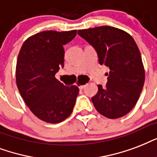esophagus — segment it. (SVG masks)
Wrapping results in <instances>:
<instances>
[{"label":"esophagus","mask_w":157,"mask_h":157,"mask_svg":"<svg viewBox=\"0 0 157 157\" xmlns=\"http://www.w3.org/2000/svg\"><path fill=\"white\" fill-rule=\"evenodd\" d=\"M84 87H85V85H81V86H79V88H80V89H81V90L83 89Z\"/></svg>","instance_id":"obj_1"}]
</instances>
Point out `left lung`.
Wrapping results in <instances>:
<instances>
[{"mask_svg": "<svg viewBox=\"0 0 157 157\" xmlns=\"http://www.w3.org/2000/svg\"><path fill=\"white\" fill-rule=\"evenodd\" d=\"M78 34L94 47L100 65L110 69L105 87L98 85L92 98L96 110L109 119L127 115L138 101L145 81L140 52L128 33L110 26L78 31Z\"/></svg>", "mask_w": 157, "mask_h": 157, "instance_id": "left-lung-1", "label": "left lung"}]
</instances>
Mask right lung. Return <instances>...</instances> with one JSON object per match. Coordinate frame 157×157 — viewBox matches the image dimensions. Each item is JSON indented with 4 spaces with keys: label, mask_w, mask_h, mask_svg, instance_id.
<instances>
[{
    "label": "right lung",
    "mask_w": 157,
    "mask_h": 157,
    "mask_svg": "<svg viewBox=\"0 0 157 157\" xmlns=\"http://www.w3.org/2000/svg\"><path fill=\"white\" fill-rule=\"evenodd\" d=\"M77 30L43 31L24 42L18 56L16 84L30 110L38 119L56 124L72 113L79 89L65 86L55 78L64 67L63 46L71 42Z\"/></svg>",
    "instance_id": "obj_1"
}]
</instances>
